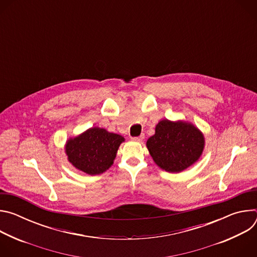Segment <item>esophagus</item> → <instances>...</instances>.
<instances>
[{"mask_svg":"<svg viewBox=\"0 0 257 257\" xmlns=\"http://www.w3.org/2000/svg\"><path fill=\"white\" fill-rule=\"evenodd\" d=\"M144 139V135L142 134V135H140V136H137V137H132V140L133 141H137V142H140V141H142Z\"/></svg>","mask_w":257,"mask_h":257,"instance_id":"1","label":"esophagus"}]
</instances>
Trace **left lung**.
<instances>
[{
	"label": "left lung",
	"instance_id": "left-lung-1",
	"mask_svg": "<svg viewBox=\"0 0 257 257\" xmlns=\"http://www.w3.org/2000/svg\"><path fill=\"white\" fill-rule=\"evenodd\" d=\"M155 163L169 173H180L200 158L204 149V137L193 124L162 120L156 133L146 142Z\"/></svg>",
	"mask_w": 257,
	"mask_h": 257
}]
</instances>
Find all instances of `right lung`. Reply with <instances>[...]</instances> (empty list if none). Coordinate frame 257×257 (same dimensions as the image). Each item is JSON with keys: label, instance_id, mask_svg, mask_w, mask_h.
I'll list each match as a JSON object with an SVG mask.
<instances>
[{"label": "right lung", "instance_id": "obj_1", "mask_svg": "<svg viewBox=\"0 0 257 257\" xmlns=\"http://www.w3.org/2000/svg\"><path fill=\"white\" fill-rule=\"evenodd\" d=\"M124 140L119 134L93 127L68 139L65 152L68 161L76 169L88 175H98L113 165L119 146Z\"/></svg>", "mask_w": 257, "mask_h": 257}]
</instances>
